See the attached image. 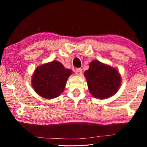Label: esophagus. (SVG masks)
<instances>
[{
	"mask_svg": "<svg viewBox=\"0 0 147 147\" xmlns=\"http://www.w3.org/2000/svg\"><path fill=\"white\" fill-rule=\"evenodd\" d=\"M75 73L76 75L80 76L82 75V69H77L75 71Z\"/></svg>",
	"mask_w": 147,
	"mask_h": 147,
	"instance_id": "esophagus-1",
	"label": "esophagus"
}]
</instances>
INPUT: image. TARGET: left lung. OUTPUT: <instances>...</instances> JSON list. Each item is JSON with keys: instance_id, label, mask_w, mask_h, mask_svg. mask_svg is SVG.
Instances as JSON below:
<instances>
[{"instance_id": "left-lung-1", "label": "left lung", "mask_w": 147, "mask_h": 147, "mask_svg": "<svg viewBox=\"0 0 147 147\" xmlns=\"http://www.w3.org/2000/svg\"><path fill=\"white\" fill-rule=\"evenodd\" d=\"M84 76L90 93L99 99L113 96L121 86V78L119 71L98 60H93L89 63V67L84 72Z\"/></svg>"}]
</instances>
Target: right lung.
Here are the masks:
<instances>
[{
    "label": "right lung",
    "mask_w": 147,
    "mask_h": 147,
    "mask_svg": "<svg viewBox=\"0 0 147 147\" xmlns=\"http://www.w3.org/2000/svg\"><path fill=\"white\" fill-rule=\"evenodd\" d=\"M72 71L60 62L53 61L41 65L35 70L32 78L34 91L41 97L54 98L63 93Z\"/></svg>",
    "instance_id": "obj_1"
}]
</instances>
